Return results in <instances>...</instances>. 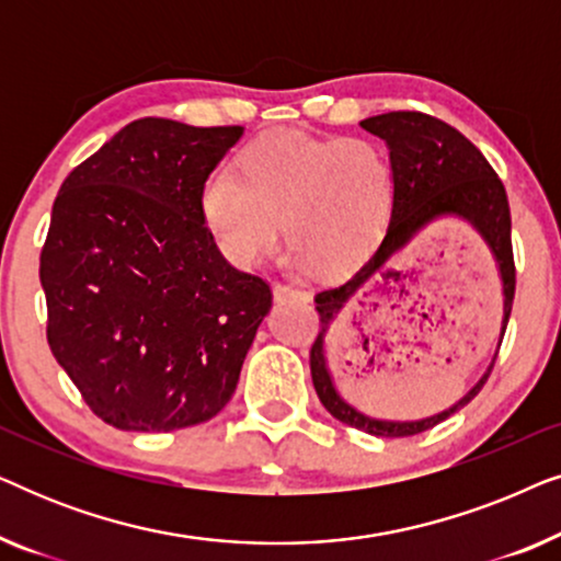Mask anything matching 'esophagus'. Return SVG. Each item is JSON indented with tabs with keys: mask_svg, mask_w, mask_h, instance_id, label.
I'll use <instances>...</instances> for the list:
<instances>
[{
	"mask_svg": "<svg viewBox=\"0 0 561 561\" xmlns=\"http://www.w3.org/2000/svg\"><path fill=\"white\" fill-rule=\"evenodd\" d=\"M273 298L278 304L283 301H301V298H306L304 290H298L294 286H283V283H275L273 286Z\"/></svg>",
	"mask_w": 561,
	"mask_h": 561,
	"instance_id": "34e87169",
	"label": "esophagus"
}]
</instances>
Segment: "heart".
Returning <instances> with one entry per match:
<instances>
[{"label": "heart", "mask_w": 561, "mask_h": 561, "mask_svg": "<svg viewBox=\"0 0 561 561\" xmlns=\"http://www.w3.org/2000/svg\"><path fill=\"white\" fill-rule=\"evenodd\" d=\"M242 175L217 165L198 206L219 250L250 265L273 250L286 221L294 260L319 275L355 271L386 232L396 173L370 140L267 133L240 156Z\"/></svg>", "instance_id": "heart-1"}]
</instances>
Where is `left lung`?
I'll return each mask as SVG.
<instances>
[{
  "label": "left lung",
  "mask_w": 561,
  "mask_h": 561,
  "mask_svg": "<svg viewBox=\"0 0 561 561\" xmlns=\"http://www.w3.org/2000/svg\"><path fill=\"white\" fill-rule=\"evenodd\" d=\"M359 125L386 142L390 165H393L396 173V206L386 232H382L380 242L375 244L370 255L365 257V263L342 286L321 290L313 298L321 317V332L311 347V380L313 388H317L319 401L324 403V409L336 421L359 428L365 434L396 439V436H413L442 424L451 413L465 409L480 393V388L485 386L488 375L495 365L497 350H501L513 309V294H516V267H513L511 248V209L503 183L493 168H490L485 156L462 133L449 127L447 122L434 119L421 112H388L378 114V117H367ZM442 218H457L470 224L494 255L499 282L502 283V327L499 328L496 352L491 358L489 370L449 410L413 422L367 417L344 402L335 388L333 376L328 370V334L343 306L364 285V280L385 270L389 255L402 249L421 228Z\"/></svg>",
  "instance_id": "left-lung-1"
}]
</instances>
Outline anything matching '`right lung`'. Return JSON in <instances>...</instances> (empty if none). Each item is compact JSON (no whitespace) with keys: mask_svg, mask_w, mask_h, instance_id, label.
<instances>
[{"mask_svg":"<svg viewBox=\"0 0 561 561\" xmlns=\"http://www.w3.org/2000/svg\"><path fill=\"white\" fill-rule=\"evenodd\" d=\"M244 127L145 117L60 186L41 283L53 357L122 432L204 424L232 398L271 288L221 255L198 206Z\"/></svg>","mask_w":561,"mask_h":561,"instance_id":"add662e5","label":"right lung"}]
</instances>
